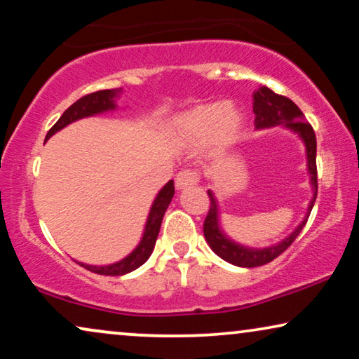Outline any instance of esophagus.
<instances>
[{
	"label": "esophagus",
	"mask_w": 359,
	"mask_h": 359,
	"mask_svg": "<svg viewBox=\"0 0 359 359\" xmlns=\"http://www.w3.org/2000/svg\"><path fill=\"white\" fill-rule=\"evenodd\" d=\"M199 180H201L199 171L183 170V171H180L178 175H176V188H178V189L189 188V186L198 184Z\"/></svg>",
	"instance_id": "esophagus-1"
}]
</instances>
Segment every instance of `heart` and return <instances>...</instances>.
<instances>
[{
	"mask_svg": "<svg viewBox=\"0 0 359 359\" xmlns=\"http://www.w3.org/2000/svg\"><path fill=\"white\" fill-rule=\"evenodd\" d=\"M242 114L224 102H205L191 107L175 121V132L186 142H201L210 135L215 144H229L242 129Z\"/></svg>",
	"mask_w": 359,
	"mask_h": 359,
	"instance_id": "1",
	"label": "heart"
}]
</instances>
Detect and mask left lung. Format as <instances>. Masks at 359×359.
Wrapping results in <instances>:
<instances>
[{
    "mask_svg": "<svg viewBox=\"0 0 359 359\" xmlns=\"http://www.w3.org/2000/svg\"><path fill=\"white\" fill-rule=\"evenodd\" d=\"M253 112H255V127L257 129H268V127L274 126H284L287 129L301 137L304 145H306V154H307V170L311 175V184L313 189V198L309 204L307 214L301 225L294 230V232L279 242L278 245H271L266 248H248L243 245H238L230 240L227 235L222 232L219 224V205L215 201L212 191H208L209 199H210V208L209 212L205 215L204 220V237L208 240L209 247L214 250L215 255H219L220 258L225 262L235 264V266L242 268H255L262 266L273 262L274 258L279 257L283 252L291 247V243L297 238V235L301 233V230L306 225L311 210L313 208V203L317 199V140H316V132H313L312 126L309 124L304 117L302 111L294 104V102L286 96L276 95V93L269 90L266 86H262L258 91H255L253 95Z\"/></svg>",
    "mask_w": 359,
    "mask_h": 359,
    "instance_id": "obj_1",
    "label": "left lung"
}]
</instances>
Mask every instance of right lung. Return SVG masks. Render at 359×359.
Masks as SVG:
<instances>
[{
    "instance_id": "add662e5",
    "label": "right lung",
    "mask_w": 359,
    "mask_h": 359,
    "mask_svg": "<svg viewBox=\"0 0 359 359\" xmlns=\"http://www.w3.org/2000/svg\"><path fill=\"white\" fill-rule=\"evenodd\" d=\"M121 93H122V88H116V90H101V91L91 93V95L80 97V100L73 102V104L63 112L60 119H58L55 124H53L52 129L47 132L46 140L50 139L55 132L62 130L63 127H67L68 124H72V122H75L78 119L116 109V97L117 95H121ZM173 194H175V184H173V180H171L160 189V193L156 194L154 204H151L140 243L137 245L134 252L127 255L124 259H121V262L112 263V264H106V266H95V264H85V263H78V264H80V266H85L88 271L96 273V274H104V276H122V274H127L142 266V264L150 258L151 252H154L156 237H158V232L161 227V220H163L166 208H168L171 199H173Z\"/></svg>"
}]
</instances>
